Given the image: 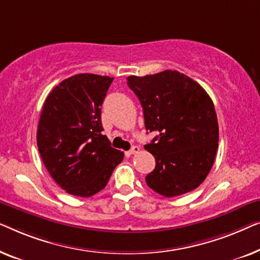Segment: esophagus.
Masks as SVG:
<instances>
[{"label":"esophagus","instance_id":"obj_1","mask_svg":"<svg viewBox=\"0 0 260 260\" xmlns=\"http://www.w3.org/2000/svg\"><path fill=\"white\" fill-rule=\"evenodd\" d=\"M139 151H140V147H139V146H133V147L129 149V154H137Z\"/></svg>","mask_w":260,"mask_h":260}]
</instances>
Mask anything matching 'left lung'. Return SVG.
<instances>
[{
  "mask_svg": "<svg viewBox=\"0 0 260 260\" xmlns=\"http://www.w3.org/2000/svg\"><path fill=\"white\" fill-rule=\"evenodd\" d=\"M144 109L145 127L158 137L145 149L155 158L148 187L167 198L198 187L213 166L219 127L214 105L198 82L178 71L128 76Z\"/></svg>",
  "mask_w": 260,
  "mask_h": 260,
  "instance_id": "obj_1",
  "label": "left lung"
}]
</instances>
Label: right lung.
<instances>
[{
	"instance_id": "1",
	"label": "right lung",
	"mask_w": 260,
	"mask_h": 260,
	"mask_svg": "<svg viewBox=\"0 0 260 260\" xmlns=\"http://www.w3.org/2000/svg\"><path fill=\"white\" fill-rule=\"evenodd\" d=\"M113 78L78 74L58 83L43 104L38 147L47 171L72 196L88 198L104 189L123 160L102 134L101 106Z\"/></svg>"
}]
</instances>
